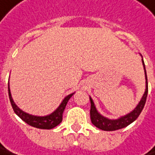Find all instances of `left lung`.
I'll return each mask as SVG.
<instances>
[{
    "instance_id": "left-lung-1",
    "label": "left lung",
    "mask_w": 155,
    "mask_h": 155,
    "mask_svg": "<svg viewBox=\"0 0 155 155\" xmlns=\"http://www.w3.org/2000/svg\"><path fill=\"white\" fill-rule=\"evenodd\" d=\"M142 63L143 66L145 69V74H146V91L144 93L140 102L138 103V105L136 106V108L134 109L132 112H130V114H126L125 116H122L119 119L116 120H110L107 119L106 117L102 116L97 110L96 109V106L94 105V102L91 99V97H90V100H91V122L98 129L102 130H106V131H113V130H120L122 128L127 127L128 125H130V123H132L134 120H136L137 118L139 116V114H141L146 101H147V97L148 93V83H147V72H146V67H145V63L143 61L142 58Z\"/></svg>"
}]
</instances>
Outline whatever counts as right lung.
Wrapping results in <instances>:
<instances>
[{
  "instance_id": "1",
  "label": "right lung",
  "mask_w": 155,
  "mask_h": 155,
  "mask_svg": "<svg viewBox=\"0 0 155 155\" xmlns=\"http://www.w3.org/2000/svg\"><path fill=\"white\" fill-rule=\"evenodd\" d=\"M8 97H9V101L10 104L12 106V108L15 112V114L20 117L25 122H26L27 124H29L30 126H33L37 129H41V130H51L53 128H55L56 126H58L63 120V113L66 104L68 102V100L71 98V97L74 95V93L66 96L62 103L60 104V106H58L52 114H50L49 115L46 116H35L32 114H29L27 113H25L24 111H22L21 109H19L17 105L14 103L12 97H11V93L9 90V85L8 86Z\"/></svg>"
}]
</instances>
